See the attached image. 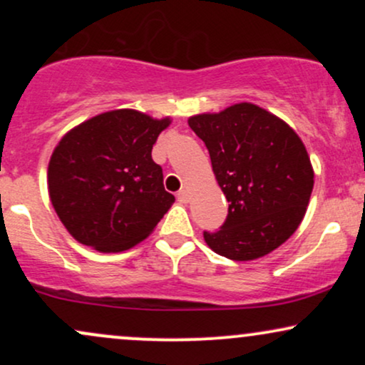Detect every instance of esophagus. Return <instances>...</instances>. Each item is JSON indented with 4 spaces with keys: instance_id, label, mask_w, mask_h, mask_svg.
Wrapping results in <instances>:
<instances>
[{
    "instance_id": "1",
    "label": "esophagus",
    "mask_w": 365,
    "mask_h": 365,
    "mask_svg": "<svg viewBox=\"0 0 365 365\" xmlns=\"http://www.w3.org/2000/svg\"><path fill=\"white\" fill-rule=\"evenodd\" d=\"M177 197H178V200H180V202H182V204H187L188 200H190V195H188L187 188H182V190H178Z\"/></svg>"
}]
</instances>
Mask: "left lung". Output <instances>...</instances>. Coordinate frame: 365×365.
<instances>
[{"instance_id":"1","label":"left lung","mask_w":365,"mask_h":365,"mask_svg":"<svg viewBox=\"0 0 365 365\" xmlns=\"http://www.w3.org/2000/svg\"><path fill=\"white\" fill-rule=\"evenodd\" d=\"M211 156L228 216L204 240L232 261H254L287 242L307 211L314 171L304 142L278 116L250 103L188 118Z\"/></svg>"}]
</instances>
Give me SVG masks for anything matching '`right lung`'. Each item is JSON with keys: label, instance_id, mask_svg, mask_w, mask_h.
Listing matches in <instances>:
<instances>
[{"label": "right lung", "instance_id": "1", "mask_svg": "<svg viewBox=\"0 0 365 365\" xmlns=\"http://www.w3.org/2000/svg\"><path fill=\"white\" fill-rule=\"evenodd\" d=\"M135 110H115L70 130L48 168L51 204L70 235L99 252L144 240L175 202L153 145L170 125Z\"/></svg>", "mask_w": 365, "mask_h": 365}]
</instances>
